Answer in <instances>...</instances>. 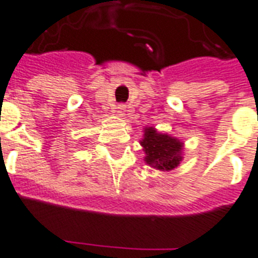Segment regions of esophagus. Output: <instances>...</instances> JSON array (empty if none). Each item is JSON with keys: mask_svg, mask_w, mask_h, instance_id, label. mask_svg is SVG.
Listing matches in <instances>:
<instances>
[{"mask_svg": "<svg viewBox=\"0 0 258 258\" xmlns=\"http://www.w3.org/2000/svg\"><path fill=\"white\" fill-rule=\"evenodd\" d=\"M123 110H124V105H119V106H117V113H123Z\"/></svg>", "mask_w": 258, "mask_h": 258, "instance_id": "1", "label": "esophagus"}]
</instances>
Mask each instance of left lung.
Listing matches in <instances>:
<instances>
[{
  "instance_id": "obj_1",
  "label": "left lung",
  "mask_w": 258,
  "mask_h": 258,
  "mask_svg": "<svg viewBox=\"0 0 258 258\" xmlns=\"http://www.w3.org/2000/svg\"><path fill=\"white\" fill-rule=\"evenodd\" d=\"M141 144L146 153V163L157 169H173L182 160V142L167 134H158L152 127L145 130V138Z\"/></svg>"
}]
</instances>
